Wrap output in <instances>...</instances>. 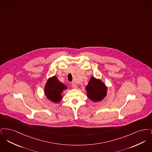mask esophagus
Wrapping results in <instances>:
<instances>
[{"label":"esophagus","mask_w":152,"mask_h":152,"mask_svg":"<svg viewBox=\"0 0 152 152\" xmlns=\"http://www.w3.org/2000/svg\"><path fill=\"white\" fill-rule=\"evenodd\" d=\"M72 87L73 88H74V89H76V88H77V84H75V83H72Z\"/></svg>","instance_id":"esophagus-1"}]
</instances>
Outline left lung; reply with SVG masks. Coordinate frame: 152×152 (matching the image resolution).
Returning a JSON list of instances; mask_svg holds the SVG:
<instances>
[{"label":"left lung","mask_w":152,"mask_h":152,"mask_svg":"<svg viewBox=\"0 0 152 152\" xmlns=\"http://www.w3.org/2000/svg\"><path fill=\"white\" fill-rule=\"evenodd\" d=\"M87 96L94 102L101 101L107 94V88L100 80L92 77L87 87Z\"/></svg>","instance_id":"1"}]
</instances>
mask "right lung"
Returning a JSON list of instances; mask_svg holds the SVG:
<instances>
[{
	"label": "right lung",
	"mask_w": 152,
	"mask_h": 152,
	"mask_svg": "<svg viewBox=\"0 0 152 152\" xmlns=\"http://www.w3.org/2000/svg\"><path fill=\"white\" fill-rule=\"evenodd\" d=\"M66 88L64 84L60 82L56 76H53L48 80L45 87V94L47 98L54 102L61 101V94Z\"/></svg>",
	"instance_id": "right-lung-1"
}]
</instances>
